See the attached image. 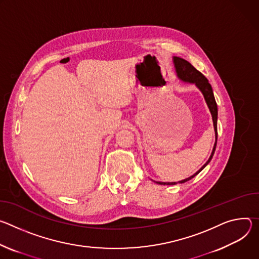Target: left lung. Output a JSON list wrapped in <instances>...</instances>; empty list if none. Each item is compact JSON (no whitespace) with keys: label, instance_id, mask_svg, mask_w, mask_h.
I'll return each mask as SVG.
<instances>
[{"label":"left lung","instance_id":"obj_1","mask_svg":"<svg viewBox=\"0 0 259 259\" xmlns=\"http://www.w3.org/2000/svg\"><path fill=\"white\" fill-rule=\"evenodd\" d=\"M173 63H174V67L177 73V77L178 79H180L182 82L184 83H189V84H194L196 88L200 91V93L203 94L205 101L207 103V106L211 112L212 115V120H213V125H214V131H215V143H214V147L212 150V153L208 159V161L200 167L195 174H193L192 176L178 181L179 183H185L189 180H191L192 178H194L200 170L204 169L207 164L211 161L215 149H216V145H217V118H218V109H217V104L214 98V94H213V90H212V86L209 83L208 79L200 73L198 72L190 63H188L187 61L181 59V57L178 56H173ZM157 184L160 185H175L177 184V182H158V181H154Z\"/></svg>","mask_w":259,"mask_h":259}]
</instances>
